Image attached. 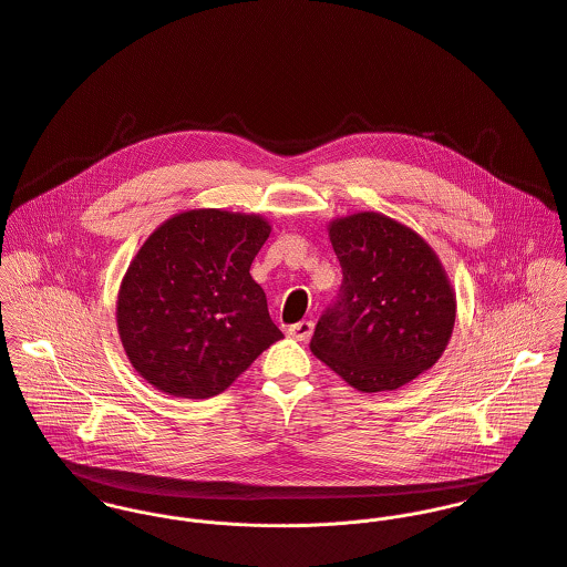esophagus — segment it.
Returning <instances> with one entry per match:
<instances>
[{"mask_svg":"<svg viewBox=\"0 0 567 567\" xmlns=\"http://www.w3.org/2000/svg\"><path fill=\"white\" fill-rule=\"evenodd\" d=\"M287 333H289L293 340L307 341L311 338V333H313V322L302 320V322H298V324L289 327V331H287Z\"/></svg>","mask_w":567,"mask_h":567,"instance_id":"obj_1","label":"esophagus"}]
</instances>
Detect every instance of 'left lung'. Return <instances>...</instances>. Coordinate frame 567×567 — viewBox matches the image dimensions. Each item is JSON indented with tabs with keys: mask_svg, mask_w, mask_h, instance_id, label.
I'll use <instances>...</instances> for the list:
<instances>
[{
	"mask_svg": "<svg viewBox=\"0 0 567 567\" xmlns=\"http://www.w3.org/2000/svg\"><path fill=\"white\" fill-rule=\"evenodd\" d=\"M340 298L311 352L359 392L396 390L430 370L452 340L455 291L432 245L381 213L329 224Z\"/></svg>",
	"mask_w": 567,
	"mask_h": 567,
	"instance_id": "1",
	"label": "left lung"
}]
</instances>
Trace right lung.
I'll use <instances>...</instances> for the list:
<instances>
[{
	"mask_svg": "<svg viewBox=\"0 0 567 567\" xmlns=\"http://www.w3.org/2000/svg\"><path fill=\"white\" fill-rule=\"evenodd\" d=\"M269 231L260 215L197 208L144 240L122 278L115 322L146 383L177 399H210L282 340L249 274Z\"/></svg>",
	"mask_w": 567,
	"mask_h": 567,
	"instance_id": "add662e5",
	"label": "right lung"
}]
</instances>
